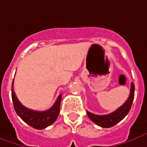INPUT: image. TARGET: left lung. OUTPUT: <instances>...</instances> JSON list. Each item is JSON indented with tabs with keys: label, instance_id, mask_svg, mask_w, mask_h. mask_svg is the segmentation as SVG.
<instances>
[{
	"label": "left lung",
	"instance_id": "1",
	"mask_svg": "<svg viewBox=\"0 0 147 147\" xmlns=\"http://www.w3.org/2000/svg\"><path fill=\"white\" fill-rule=\"evenodd\" d=\"M134 97V83H131L130 93L129 98L124 103L123 105L118 108L117 110L106 115H96L88 111H87V114L88 117L97 125L103 128H109L118 123L128 114L132 106Z\"/></svg>",
	"mask_w": 147,
	"mask_h": 147
}]
</instances>
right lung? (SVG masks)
Instances as JSON below:
<instances>
[{
  "instance_id": "1",
  "label": "right lung",
  "mask_w": 147,
  "mask_h": 147,
  "mask_svg": "<svg viewBox=\"0 0 147 147\" xmlns=\"http://www.w3.org/2000/svg\"><path fill=\"white\" fill-rule=\"evenodd\" d=\"M12 100L13 107L17 114L26 123L37 129H42L52 125L57 119L60 111V103L62 94L56 99L55 104L51 109L46 111H36L30 109L22 105L16 96L13 91V81L12 84Z\"/></svg>"
}]
</instances>
